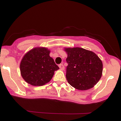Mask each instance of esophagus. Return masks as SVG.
<instances>
[{
	"label": "esophagus",
	"mask_w": 121,
	"mask_h": 121,
	"mask_svg": "<svg viewBox=\"0 0 121 121\" xmlns=\"http://www.w3.org/2000/svg\"><path fill=\"white\" fill-rule=\"evenodd\" d=\"M59 68H60V69H61V70H64V66L63 65V64H60V65H59Z\"/></svg>",
	"instance_id": "esophagus-1"
}]
</instances>
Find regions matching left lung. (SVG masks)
Here are the masks:
<instances>
[{"instance_id":"left-lung-1","label":"left lung","mask_w":121,"mask_h":121,"mask_svg":"<svg viewBox=\"0 0 121 121\" xmlns=\"http://www.w3.org/2000/svg\"><path fill=\"white\" fill-rule=\"evenodd\" d=\"M68 55L66 78L72 86L81 91L91 89L100 80L102 61L91 51L78 48H65Z\"/></svg>"}]
</instances>
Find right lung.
Here are the masks:
<instances>
[{"label":"right lung","instance_id":"obj_1","mask_svg":"<svg viewBox=\"0 0 121 121\" xmlns=\"http://www.w3.org/2000/svg\"><path fill=\"white\" fill-rule=\"evenodd\" d=\"M47 48L37 47L28 52L21 61L20 69L23 79L33 86H43L49 82L54 72L59 69L49 56Z\"/></svg>","mask_w":121,"mask_h":121}]
</instances>
